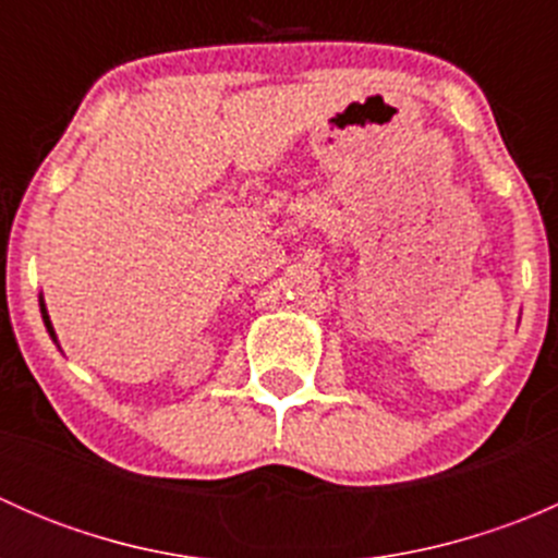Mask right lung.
<instances>
[{
  "label": "right lung",
  "mask_w": 558,
  "mask_h": 558,
  "mask_svg": "<svg viewBox=\"0 0 558 558\" xmlns=\"http://www.w3.org/2000/svg\"><path fill=\"white\" fill-rule=\"evenodd\" d=\"M39 313H43L45 329L50 331V337H53V342H56V331H53V324H50V318H48V311H45V302H43V296H39Z\"/></svg>",
  "instance_id": "right-lung-1"
}]
</instances>
